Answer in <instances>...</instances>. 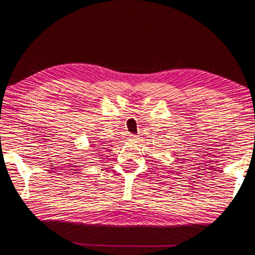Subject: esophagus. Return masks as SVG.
Listing matches in <instances>:
<instances>
[{
  "instance_id": "1",
  "label": "esophagus",
  "mask_w": 255,
  "mask_h": 255,
  "mask_svg": "<svg viewBox=\"0 0 255 255\" xmlns=\"http://www.w3.org/2000/svg\"><path fill=\"white\" fill-rule=\"evenodd\" d=\"M130 139H138L137 135H130Z\"/></svg>"
}]
</instances>
